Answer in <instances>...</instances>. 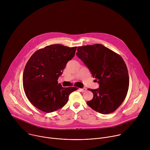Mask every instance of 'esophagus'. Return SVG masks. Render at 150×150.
<instances>
[{"instance_id": "esophagus-1", "label": "esophagus", "mask_w": 150, "mask_h": 150, "mask_svg": "<svg viewBox=\"0 0 150 150\" xmlns=\"http://www.w3.org/2000/svg\"><path fill=\"white\" fill-rule=\"evenodd\" d=\"M80 90H81V91L83 92V91H86V90H87V88H80Z\"/></svg>"}]
</instances>
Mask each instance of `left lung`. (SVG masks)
I'll use <instances>...</instances> for the list:
<instances>
[{"label": "left lung", "mask_w": 150, "mask_h": 150, "mask_svg": "<svg viewBox=\"0 0 150 150\" xmlns=\"http://www.w3.org/2000/svg\"><path fill=\"white\" fill-rule=\"evenodd\" d=\"M77 51L78 57L100 85L97 89H88L94 96L87 104L101 114L115 112L124 101L129 88V74L123 59L100 44L79 46Z\"/></svg>", "instance_id": "obj_1"}]
</instances>
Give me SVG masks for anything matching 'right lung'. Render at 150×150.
<instances>
[{
	"label": "right lung",
	"mask_w": 150,
	"mask_h": 150,
	"mask_svg": "<svg viewBox=\"0 0 150 150\" xmlns=\"http://www.w3.org/2000/svg\"><path fill=\"white\" fill-rule=\"evenodd\" d=\"M77 47L52 45L37 50L30 58L23 74V87L27 97L36 108L46 113L65 105L75 87H62L57 79Z\"/></svg>",
	"instance_id": "add662e5"
}]
</instances>
